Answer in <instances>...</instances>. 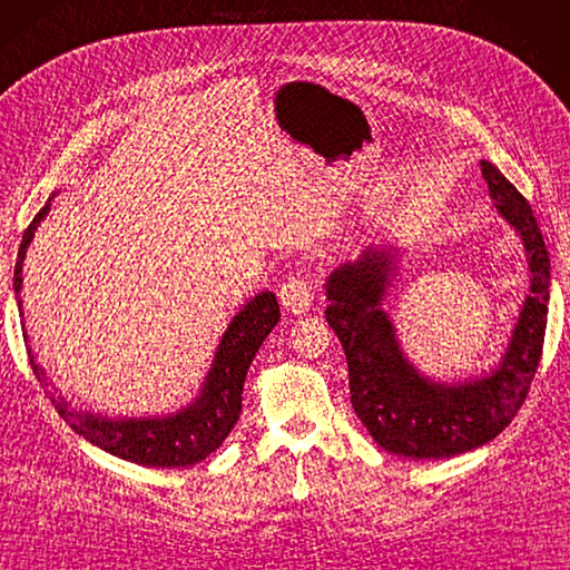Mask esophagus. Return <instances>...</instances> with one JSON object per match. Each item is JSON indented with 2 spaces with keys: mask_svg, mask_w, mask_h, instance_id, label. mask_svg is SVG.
<instances>
[{
  "mask_svg": "<svg viewBox=\"0 0 570 570\" xmlns=\"http://www.w3.org/2000/svg\"><path fill=\"white\" fill-rule=\"evenodd\" d=\"M279 301L288 313L301 315L311 308L313 291L311 284L303 279V276H288V279L279 288Z\"/></svg>",
  "mask_w": 570,
  "mask_h": 570,
  "instance_id": "34e87169",
  "label": "esophagus"
}]
</instances>
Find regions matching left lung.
<instances>
[{
	"label": "left lung",
	"mask_w": 570,
	"mask_h": 570,
	"mask_svg": "<svg viewBox=\"0 0 570 570\" xmlns=\"http://www.w3.org/2000/svg\"><path fill=\"white\" fill-rule=\"evenodd\" d=\"M481 175L495 212L522 238L530 267V296L499 368L445 385L429 381L404 358L395 325L381 308L395 259L385 247L363 250L325 284V317L344 346L354 412L373 441L395 455L443 460L493 441L515 419L542 358L551 282L542 230L528 199L499 168L481 160Z\"/></svg>",
	"instance_id": "8db88e82"
}]
</instances>
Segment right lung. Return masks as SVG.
I'll return each instance as SVG.
<instances>
[{"label":"right lung","mask_w":570,"mask_h":570,"mask_svg":"<svg viewBox=\"0 0 570 570\" xmlns=\"http://www.w3.org/2000/svg\"><path fill=\"white\" fill-rule=\"evenodd\" d=\"M55 197V195H52ZM50 197V199H52ZM50 199L46 202L36 218L23 230V240L19 247V259L13 267V294H17L19 311L21 303V284H23V259L28 245L33 240L38 224L50 212ZM23 315V313H21ZM279 303L272 291H262L253 301L243 305V311L230 320L228 330L224 332L222 344L216 348L212 368L204 377L199 397L185 410L154 416V419H108L91 412L75 410L62 395H52V404L69 429L83 435L86 441L98 445L100 450L110 452L115 458L127 462H137L144 466H187L197 464L226 441L230 429L236 426L240 416L243 383L247 368L257 354L267 334L279 323ZM26 340V334H23ZM31 368L40 385H48V375L42 371L31 348Z\"/></svg>","instance_id":"add662e5"}]
</instances>
